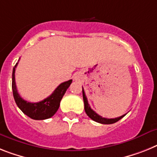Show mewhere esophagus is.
I'll return each instance as SVG.
<instances>
[{
  "label": "esophagus",
  "mask_w": 157,
  "mask_h": 157,
  "mask_svg": "<svg viewBox=\"0 0 157 157\" xmlns=\"http://www.w3.org/2000/svg\"><path fill=\"white\" fill-rule=\"evenodd\" d=\"M74 79H75V80H78V79H79L78 75H76V76H75V77H74Z\"/></svg>",
  "instance_id": "obj_1"
}]
</instances>
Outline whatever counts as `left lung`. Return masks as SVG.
Listing matches in <instances>:
<instances>
[{"instance_id":"left-lung-1","label":"left lung","mask_w":157,"mask_h":157,"mask_svg":"<svg viewBox=\"0 0 157 157\" xmlns=\"http://www.w3.org/2000/svg\"><path fill=\"white\" fill-rule=\"evenodd\" d=\"M82 93H83V99H84V104H85V113L89 117H90L91 119L93 120V121H96V122H98V123L101 124H114L116 122H117L118 121L121 119V118H123L124 116L127 114H124V115L121 116V117H117V118H113V119H108V118H105V117H101L100 115H98L96 112H94L93 109H91V107L89 106V102H88V100H87V97L85 96V91H84V89H83L82 87Z\"/></svg>"}]
</instances>
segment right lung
Instances as JSON below:
<instances>
[{"instance_id":"add662e5","label":"right lung","mask_w":157,"mask_h":157,"mask_svg":"<svg viewBox=\"0 0 157 157\" xmlns=\"http://www.w3.org/2000/svg\"><path fill=\"white\" fill-rule=\"evenodd\" d=\"M16 64L13 69V75H12V89H13V94L14 100L21 110L23 112L26 116L33 120H45L50 117L56 113L60 107V103L63 96L64 95L68 88L70 86L72 80L61 83L53 93L49 97L45 98L43 101L36 103H31L27 101H25L20 94L18 93L15 82V71L17 65Z\"/></svg>"}]
</instances>
